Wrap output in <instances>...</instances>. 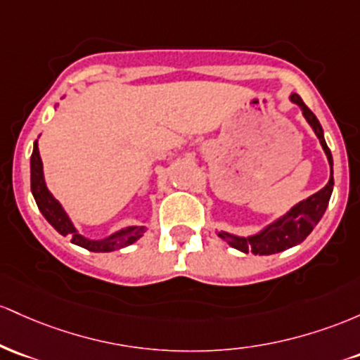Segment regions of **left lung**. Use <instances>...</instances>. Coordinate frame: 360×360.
I'll return each mask as SVG.
<instances>
[{"label": "left lung", "mask_w": 360, "mask_h": 360, "mask_svg": "<svg viewBox=\"0 0 360 360\" xmlns=\"http://www.w3.org/2000/svg\"><path fill=\"white\" fill-rule=\"evenodd\" d=\"M290 102L300 105L302 115L308 120V124L313 127L314 134L320 139V144L325 151L326 158H328L330 168H332V175H330L328 184L318 191L313 195H309L306 200H301L300 204L294 205L288 214H284L282 217H278L277 221H274L272 224H269L267 228L262 229L260 233L252 234V236H234L226 231H219L217 236L221 240H224L226 243L233 248L240 250L243 253H255V255H274V253L284 252V250L290 248V246L300 245L301 241L306 240V236L313 231V228L320 223L321 216L325 214L326 207H328L330 197L333 192V158L332 153H330L328 146L325 143V137H323V129L320 120L316 119V115L306 107V103L302 102V98L296 93L290 95Z\"/></svg>", "instance_id": "obj_1"}]
</instances>
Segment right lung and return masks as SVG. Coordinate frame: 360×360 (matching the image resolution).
Wrapping results in <instances>:
<instances>
[{
	"label": "right lung",
	"instance_id": "right-lung-1",
	"mask_svg": "<svg viewBox=\"0 0 360 360\" xmlns=\"http://www.w3.org/2000/svg\"><path fill=\"white\" fill-rule=\"evenodd\" d=\"M30 188L32 193H34L35 202H37L39 211L49 221L52 228L59 234H63V236H71V243L90 250V252H114V250H120L124 246L134 243L146 231L144 226H129V228L120 229V231L110 234V236L103 238V240H88L83 234H79L75 224L71 223L70 216L63 209V205L59 204V200L54 199V195L47 188L46 180H44L42 160H40L39 155L37 141L34 143V151H32L30 158Z\"/></svg>",
	"mask_w": 360,
	"mask_h": 360
}]
</instances>
